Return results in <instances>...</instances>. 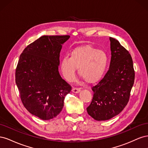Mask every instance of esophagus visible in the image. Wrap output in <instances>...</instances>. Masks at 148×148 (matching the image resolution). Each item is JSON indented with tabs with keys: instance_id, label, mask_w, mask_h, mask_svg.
I'll use <instances>...</instances> for the list:
<instances>
[{
	"instance_id": "34e87169",
	"label": "esophagus",
	"mask_w": 148,
	"mask_h": 148,
	"mask_svg": "<svg viewBox=\"0 0 148 148\" xmlns=\"http://www.w3.org/2000/svg\"><path fill=\"white\" fill-rule=\"evenodd\" d=\"M80 91H81V88H79L74 87V88H72V91H73V92L77 93V92H79Z\"/></svg>"
}]
</instances>
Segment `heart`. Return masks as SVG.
Segmentation results:
<instances>
[{
    "mask_svg": "<svg viewBox=\"0 0 148 148\" xmlns=\"http://www.w3.org/2000/svg\"><path fill=\"white\" fill-rule=\"evenodd\" d=\"M109 63L106 51L92 46L86 45L73 49L69 57L62 58L60 62L62 73L65 78L72 81L76 69L84 82L92 83L99 80L104 74Z\"/></svg>",
    "mask_w": 148,
    "mask_h": 148,
    "instance_id": "heart-1",
    "label": "heart"
}]
</instances>
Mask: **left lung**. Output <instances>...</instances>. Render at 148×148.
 I'll list each match as a JSON object with an SVG mask.
<instances>
[{
  "instance_id": "8db88e82",
  "label": "left lung",
  "mask_w": 148,
  "mask_h": 148,
  "mask_svg": "<svg viewBox=\"0 0 148 148\" xmlns=\"http://www.w3.org/2000/svg\"><path fill=\"white\" fill-rule=\"evenodd\" d=\"M111 60L109 70L92 86L93 96L86 108L97 121L107 120L119 114L129 101L135 81L133 60L129 52L113 38H110Z\"/></svg>"
}]
</instances>
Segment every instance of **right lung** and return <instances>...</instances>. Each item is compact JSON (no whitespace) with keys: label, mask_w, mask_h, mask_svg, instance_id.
<instances>
[{"label":"right lung","mask_w":148,"mask_h":148,"mask_svg":"<svg viewBox=\"0 0 148 148\" xmlns=\"http://www.w3.org/2000/svg\"><path fill=\"white\" fill-rule=\"evenodd\" d=\"M70 36H43L21 53L15 70L20 99L28 112L44 120L60 114L71 86L59 72L62 44Z\"/></svg>","instance_id":"1"}]
</instances>
